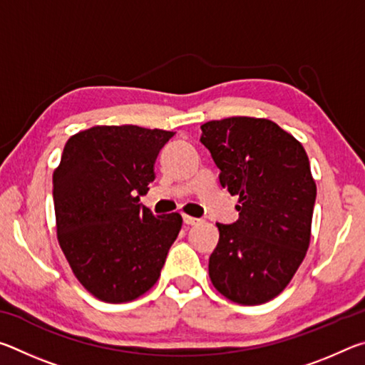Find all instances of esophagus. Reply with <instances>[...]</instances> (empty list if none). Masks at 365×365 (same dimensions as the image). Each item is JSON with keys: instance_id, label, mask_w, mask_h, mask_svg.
<instances>
[{"instance_id": "1", "label": "esophagus", "mask_w": 365, "mask_h": 365, "mask_svg": "<svg viewBox=\"0 0 365 365\" xmlns=\"http://www.w3.org/2000/svg\"><path fill=\"white\" fill-rule=\"evenodd\" d=\"M183 222L187 225H195V224H197V222H200V219L191 217V215H183Z\"/></svg>"}]
</instances>
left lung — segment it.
I'll use <instances>...</instances> for the list:
<instances>
[{
  "label": "left lung",
  "mask_w": 365,
  "mask_h": 365,
  "mask_svg": "<svg viewBox=\"0 0 365 365\" xmlns=\"http://www.w3.org/2000/svg\"><path fill=\"white\" fill-rule=\"evenodd\" d=\"M201 132L240 212L232 225L215 224L209 279L237 304H264L288 287L311 243L317 187L309 158L292 133L261 117L209 120Z\"/></svg>",
  "instance_id": "1"
}]
</instances>
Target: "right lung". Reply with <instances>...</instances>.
Returning <instances> with one entry per match:
<instances>
[{"mask_svg":"<svg viewBox=\"0 0 365 365\" xmlns=\"http://www.w3.org/2000/svg\"><path fill=\"white\" fill-rule=\"evenodd\" d=\"M172 137L160 128L95 125L67 140L53 172L59 246L76 279L104 302L150 292L180 232V214L154 215L140 205Z\"/></svg>","mask_w":365,"mask_h":365,"instance_id":"add662e5","label":"right lung"}]
</instances>
